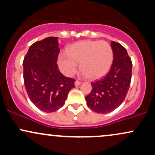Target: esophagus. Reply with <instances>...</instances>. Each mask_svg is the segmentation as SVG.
Instances as JSON below:
<instances>
[{
	"mask_svg": "<svg viewBox=\"0 0 155 155\" xmlns=\"http://www.w3.org/2000/svg\"><path fill=\"white\" fill-rule=\"evenodd\" d=\"M81 81H79V80H76L75 81V86H79V85L81 84Z\"/></svg>",
	"mask_w": 155,
	"mask_h": 155,
	"instance_id": "esophagus-1",
	"label": "esophagus"
}]
</instances>
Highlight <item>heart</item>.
<instances>
[{
    "instance_id": "b5f03b06",
    "label": "heart",
    "mask_w": 155,
    "mask_h": 155,
    "mask_svg": "<svg viewBox=\"0 0 155 155\" xmlns=\"http://www.w3.org/2000/svg\"><path fill=\"white\" fill-rule=\"evenodd\" d=\"M67 55H60L58 63L65 75L72 76L80 65L82 74L90 79H97L107 74L113 61L111 46L105 41H84L67 49Z\"/></svg>"
}]
</instances>
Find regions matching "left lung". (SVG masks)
Listing matches in <instances>:
<instances>
[{"label": "left lung", "mask_w": 155, "mask_h": 155, "mask_svg": "<svg viewBox=\"0 0 155 155\" xmlns=\"http://www.w3.org/2000/svg\"><path fill=\"white\" fill-rule=\"evenodd\" d=\"M114 60L109 72L102 79L92 82L91 92L85 97L92 111L109 113L120 106L128 92L133 64L123 46L111 41Z\"/></svg>", "instance_id": "8db88e82"}]
</instances>
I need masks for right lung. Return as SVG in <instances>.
Wrapping results in <instances>:
<instances>
[{"mask_svg":"<svg viewBox=\"0 0 155 155\" xmlns=\"http://www.w3.org/2000/svg\"><path fill=\"white\" fill-rule=\"evenodd\" d=\"M58 37H47L30 47L23 60V78L31 102L44 112H54L65 104L76 80L60 72Z\"/></svg>","mask_w":155,"mask_h":155,"instance_id":"add662e5","label":"right lung"}]
</instances>
